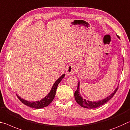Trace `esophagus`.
Listing matches in <instances>:
<instances>
[{
	"label": "esophagus",
	"instance_id": "esophagus-1",
	"mask_svg": "<svg viewBox=\"0 0 130 130\" xmlns=\"http://www.w3.org/2000/svg\"><path fill=\"white\" fill-rule=\"evenodd\" d=\"M76 67L75 65L74 64H70L67 66L66 67V75H71L75 73L76 71Z\"/></svg>",
	"mask_w": 130,
	"mask_h": 130
}]
</instances>
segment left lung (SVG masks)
<instances>
[{
  "instance_id": "1",
  "label": "left lung",
  "mask_w": 130,
  "mask_h": 130,
  "mask_svg": "<svg viewBox=\"0 0 130 130\" xmlns=\"http://www.w3.org/2000/svg\"><path fill=\"white\" fill-rule=\"evenodd\" d=\"M118 37H119L118 36ZM118 89V86L117 87L116 89L114 90L113 93L109 96L107 97L105 99L101 100H99L98 101H90L89 100H86V99H83L80 95V94L79 93V81L78 83V87L74 93V97H75V99L76 103H77L80 106H81L82 107H84L85 108H89V109H93V108H95L97 107H100V106L104 105V104L107 103L108 101H109L110 99H112L114 94H115L117 90Z\"/></svg>"
}]
</instances>
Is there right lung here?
Returning <instances> with one entry per match:
<instances>
[{
    "mask_svg": "<svg viewBox=\"0 0 130 130\" xmlns=\"http://www.w3.org/2000/svg\"><path fill=\"white\" fill-rule=\"evenodd\" d=\"M64 76L65 74H63L60 78H59L58 79L56 80V81L54 83L52 89H51V91H50V93H48V95H46L44 99H42L40 101L30 102V101L25 100L24 99H21V98L20 96H18V95H17V97H18V99H20V100L22 102L23 104H24L25 105L28 106V107L30 108H35V109H40V108L45 107L46 106L50 105V104L52 103L53 100H54L55 98V94H56V91L57 86H58L59 83L61 82V80L63 79Z\"/></svg>",
    "mask_w": 130,
    "mask_h": 130,
    "instance_id": "add662e5",
    "label": "right lung"
}]
</instances>
